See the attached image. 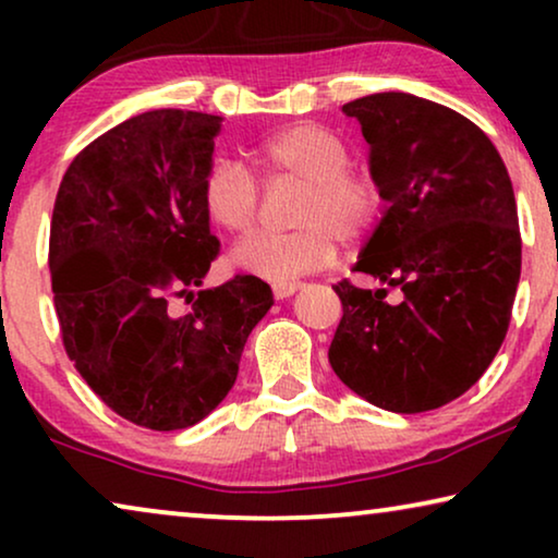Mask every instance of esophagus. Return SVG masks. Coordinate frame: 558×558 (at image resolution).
Returning a JSON list of instances; mask_svg holds the SVG:
<instances>
[{"instance_id": "34e87169", "label": "esophagus", "mask_w": 558, "mask_h": 558, "mask_svg": "<svg viewBox=\"0 0 558 558\" xmlns=\"http://www.w3.org/2000/svg\"><path fill=\"white\" fill-rule=\"evenodd\" d=\"M300 287H302L300 281H277L271 289H274V296H277V300H289V296L300 292Z\"/></svg>"}]
</instances>
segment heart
<instances>
[{
  "mask_svg": "<svg viewBox=\"0 0 558 558\" xmlns=\"http://www.w3.org/2000/svg\"><path fill=\"white\" fill-rule=\"evenodd\" d=\"M258 162L274 180L304 182L296 208L302 228L289 233L256 231L231 251V264L251 277L292 281L323 269L335 258L338 235L355 241L368 233L384 208L380 190L371 178L350 170L348 144L330 129L292 124L258 142ZM258 182L235 157H216L203 178V208L218 228L243 233L258 213Z\"/></svg>",
  "mask_w": 558,
  "mask_h": 558,
  "instance_id": "1",
  "label": "heart"
}]
</instances>
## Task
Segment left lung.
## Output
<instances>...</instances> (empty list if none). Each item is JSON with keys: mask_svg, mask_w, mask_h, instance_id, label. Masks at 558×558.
<instances>
[{"mask_svg": "<svg viewBox=\"0 0 558 558\" xmlns=\"http://www.w3.org/2000/svg\"><path fill=\"white\" fill-rule=\"evenodd\" d=\"M368 142L384 216L340 281L330 365L350 391L393 414L445 407L475 386L506 340L521 233L513 185L480 126L447 106L384 90L342 106ZM402 300L388 303L385 287Z\"/></svg>", "mask_w": 558, "mask_h": 558, "instance_id": "obj_1", "label": "left lung"}]
</instances>
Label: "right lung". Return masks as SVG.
<instances>
[{
  "instance_id": "1",
  "label": "right lung",
  "mask_w": 558,
  "mask_h": 558,
  "mask_svg": "<svg viewBox=\"0 0 558 558\" xmlns=\"http://www.w3.org/2000/svg\"><path fill=\"white\" fill-rule=\"evenodd\" d=\"M223 117L155 109L90 142L60 182L50 277L65 353L106 407L155 432L187 429L226 399L248 335L271 310L251 274L201 289L218 239L203 178Z\"/></svg>"
}]
</instances>
